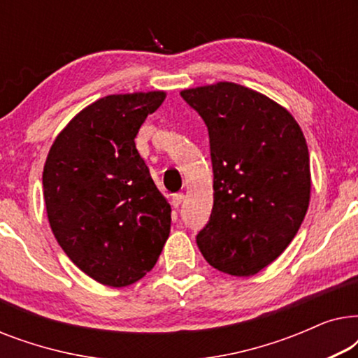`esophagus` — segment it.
<instances>
[{
    "label": "esophagus",
    "mask_w": 358,
    "mask_h": 358,
    "mask_svg": "<svg viewBox=\"0 0 358 358\" xmlns=\"http://www.w3.org/2000/svg\"><path fill=\"white\" fill-rule=\"evenodd\" d=\"M184 202V194H174L173 195V207L179 208L180 203Z\"/></svg>",
    "instance_id": "34e87169"
}]
</instances>
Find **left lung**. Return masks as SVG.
Here are the masks:
<instances>
[{
    "label": "left lung",
    "mask_w": 358,
    "mask_h": 358,
    "mask_svg": "<svg viewBox=\"0 0 358 358\" xmlns=\"http://www.w3.org/2000/svg\"><path fill=\"white\" fill-rule=\"evenodd\" d=\"M208 129L213 208L197 234L210 266L236 277L285 251L305 218L310 153L290 112L236 83L180 91Z\"/></svg>",
    "instance_id": "8db88e82"
}]
</instances>
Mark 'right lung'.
<instances>
[{
  "label": "right lung",
  "instance_id": "obj_1",
  "mask_svg": "<svg viewBox=\"0 0 358 358\" xmlns=\"http://www.w3.org/2000/svg\"><path fill=\"white\" fill-rule=\"evenodd\" d=\"M166 92L92 102L53 141L42 184L53 234L96 282L127 287L155 267L171 229V205L135 146Z\"/></svg>",
  "mask_w": 358,
  "mask_h": 358
}]
</instances>
